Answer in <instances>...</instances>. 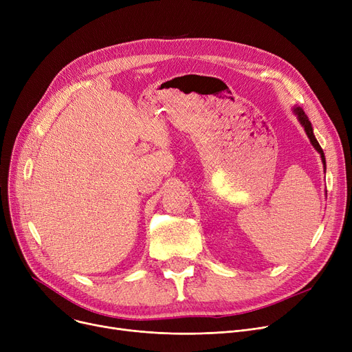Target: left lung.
Instances as JSON below:
<instances>
[{"label": "left lung", "mask_w": 352, "mask_h": 352, "mask_svg": "<svg viewBox=\"0 0 352 352\" xmlns=\"http://www.w3.org/2000/svg\"><path fill=\"white\" fill-rule=\"evenodd\" d=\"M294 113H295V116L298 117V121H300V122H301V125L304 126V129H305V133H307V135H308V138H309L311 144H312V145H314V148H316V150L320 153L321 160H322V164H324V171H325V155H324L322 148H321V145L318 144V141H317L316 135H314L312 125H311V122H309L308 117L305 116L304 109H302L301 107H295V108H294Z\"/></svg>", "instance_id": "left-lung-1"}]
</instances>
